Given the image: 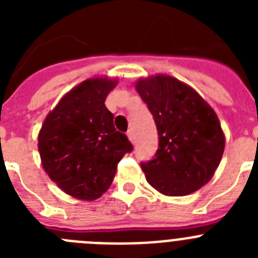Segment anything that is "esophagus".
I'll return each mask as SVG.
<instances>
[{"mask_svg": "<svg viewBox=\"0 0 258 258\" xmlns=\"http://www.w3.org/2000/svg\"><path fill=\"white\" fill-rule=\"evenodd\" d=\"M126 134H127V138H129V141H131V142H134V133H133V131H129Z\"/></svg>", "mask_w": 258, "mask_h": 258, "instance_id": "34e87169", "label": "esophagus"}]
</instances>
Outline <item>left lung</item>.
Masks as SVG:
<instances>
[{"instance_id": "1", "label": "left lung", "mask_w": 258, "mask_h": 258, "mask_svg": "<svg viewBox=\"0 0 258 258\" xmlns=\"http://www.w3.org/2000/svg\"><path fill=\"white\" fill-rule=\"evenodd\" d=\"M159 134L155 157L142 163L146 179L166 197H184L208 183L220 165L225 136L211 106L191 86L166 75L136 84Z\"/></svg>"}]
</instances>
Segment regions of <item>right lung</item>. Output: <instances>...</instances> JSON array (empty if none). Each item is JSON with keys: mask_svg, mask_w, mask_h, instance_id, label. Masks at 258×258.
I'll use <instances>...</instances> for the list:
<instances>
[{"mask_svg": "<svg viewBox=\"0 0 258 258\" xmlns=\"http://www.w3.org/2000/svg\"><path fill=\"white\" fill-rule=\"evenodd\" d=\"M117 80L93 77L61 98L38 133L41 163L60 190L79 200L108 190L118 161L133 146L113 126L104 101Z\"/></svg>", "mask_w": 258, "mask_h": 258, "instance_id": "1", "label": "right lung"}]
</instances>
